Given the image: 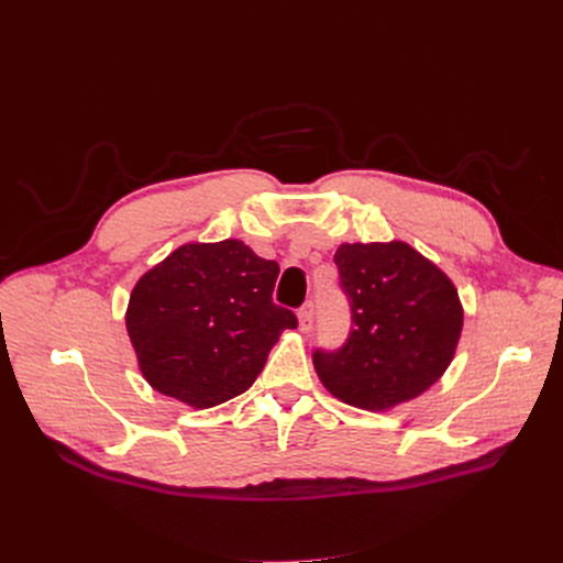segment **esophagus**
Returning a JSON list of instances; mask_svg holds the SVG:
<instances>
[{
    "mask_svg": "<svg viewBox=\"0 0 563 563\" xmlns=\"http://www.w3.org/2000/svg\"><path fill=\"white\" fill-rule=\"evenodd\" d=\"M312 321H314V303L308 301V303H303V308L299 310V329H301L303 333L312 331Z\"/></svg>",
    "mask_w": 563,
    "mask_h": 563,
    "instance_id": "34e87169",
    "label": "esophagus"
}]
</instances>
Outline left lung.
<instances>
[{"label":"left lung","instance_id":"1","mask_svg":"<svg viewBox=\"0 0 563 563\" xmlns=\"http://www.w3.org/2000/svg\"><path fill=\"white\" fill-rule=\"evenodd\" d=\"M335 264L351 331L340 349L312 353L321 383L367 410L416 399L454 358L463 329L454 283L404 242L342 244Z\"/></svg>","mask_w":563,"mask_h":563}]
</instances>
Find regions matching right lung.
<instances>
[{
    "instance_id": "add662e5",
    "label": "right lung",
    "mask_w": 563,
    "mask_h": 563,
    "mask_svg": "<svg viewBox=\"0 0 563 563\" xmlns=\"http://www.w3.org/2000/svg\"><path fill=\"white\" fill-rule=\"evenodd\" d=\"M280 274L244 242L185 244L143 274L125 323L151 386L194 408L246 393L297 314L274 303Z\"/></svg>"
}]
</instances>
